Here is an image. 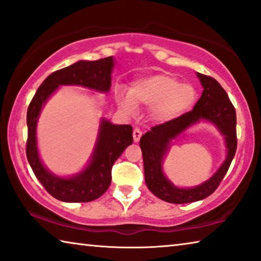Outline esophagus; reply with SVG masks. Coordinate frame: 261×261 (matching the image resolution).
Here are the masks:
<instances>
[{
	"instance_id": "34e87169",
	"label": "esophagus",
	"mask_w": 261,
	"mask_h": 261,
	"mask_svg": "<svg viewBox=\"0 0 261 261\" xmlns=\"http://www.w3.org/2000/svg\"><path fill=\"white\" fill-rule=\"evenodd\" d=\"M141 135H143V132H141L138 129V127H136V129L134 130V140H135V143H138V141L141 138Z\"/></svg>"
}]
</instances>
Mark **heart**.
<instances>
[{"label":"heart","mask_w":261,"mask_h":261,"mask_svg":"<svg viewBox=\"0 0 261 261\" xmlns=\"http://www.w3.org/2000/svg\"><path fill=\"white\" fill-rule=\"evenodd\" d=\"M116 101L124 114L132 116L137 105L151 106L149 115L158 123H166L179 117L197 99L196 88L190 84H179L169 74L158 73L136 79L129 91L117 87Z\"/></svg>","instance_id":"heart-1"}]
</instances>
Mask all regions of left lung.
Instances as JSON below:
<instances>
[{
    "label": "left lung",
    "instance_id": "left-lung-1",
    "mask_svg": "<svg viewBox=\"0 0 261 261\" xmlns=\"http://www.w3.org/2000/svg\"><path fill=\"white\" fill-rule=\"evenodd\" d=\"M204 91L191 112L163 124L153 126L140 138L143 152L145 182L149 191L161 200L171 204H187L202 200L211 196L230 167L236 153V112L222 86L214 78L197 72ZM200 120L212 122L225 137L227 148L226 160L217 173L204 184L193 188L176 187L163 173V160L172 140L189 127Z\"/></svg>",
    "mask_w": 261,
    "mask_h": 261
}]
</instances>
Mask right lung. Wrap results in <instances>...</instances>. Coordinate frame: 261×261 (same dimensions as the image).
I'll return each mask as SVG.
<instances>
[{"label": "right lung", "instance_id": "1", "mask_svg": "<svg viewBox=\"0 0 261 261\" xmlns=\"http://www.w3.org/2000/svg\"><path fill=\"white\" fill-rule=\"evenodd\" d=\"M115 67L113 56L98 61H78L49 74L34 94L28 109L26 156L34 175L47 192L64 202H87L98 199L112 182V167L124 149L132 144V126L113 124L101 118L98 138L87 166L78 174L62 177L48 170L41 161L37 143V124L41 109L51 94L63 85L90 88L108 93Z\"/></svg>", "mask_w": 261, "mask_h": 261}]
</instances>
